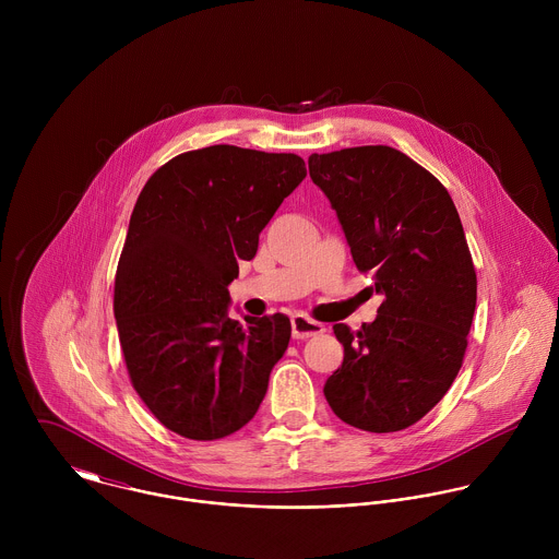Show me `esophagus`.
Segmentation results:
<instances>
[{
	"instance_id": "esophagus-1",
	"label": "esophagus",
	"mask_w": 559,
	"mask_h": 559,
	"mask_svg": "<svg viewBox=\"0 0 559 559\" xmlns=\"http://www.w3.org/2000/svg\"><path fill=\"white\" fill-rule=\"evenodd\" d=\"M290 322H293V337H297V340H306V337L319 335V333L324 331V324H320L317 320L308 319L306 314H295Z\"/></svg>"
}]
</instances>
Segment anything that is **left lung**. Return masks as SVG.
<instances>
[{"label":"left lung","mask_w":559,"mask_h":559,"mask_svg":"<svg viewBox=\"0 0 559 559\" xmlns=\"http://www.w3.org/2000/svg\"><path fill=\"white\" fill-rule=\"evenodd\" d=\"M308 165L353 262L383 295L359 331L333 324L344 361L324 399L355 428L396 432L443 399L463 366L478 297L463 224L448 189L396 148H344Z\"/></svg>","instance_id":"left-lung-1"}]
</instances>
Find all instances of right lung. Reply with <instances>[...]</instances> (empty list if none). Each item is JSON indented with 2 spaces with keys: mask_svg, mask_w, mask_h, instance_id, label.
Returning a JSON list of instances; mask_svg holds the SVG:
<instances>
[{
  "mask_svg": "<svg viewBox=\"0 0 559 559\" xmlns=\"http://www.w3.org/2000/svg\"><path fill=\"white\" fill-rule=\"evenodd\" d=\"M306 174L297 155L219 144L160 165L135 202L114 314L135 392L180 437H228L266 394L290 320L233 319L228 284Z\"/></svg>",
  "mask_w": 559,
  "mask_h": 559,
  "instance_id": "1",
  "label": "right lung"
}]
</instances>
